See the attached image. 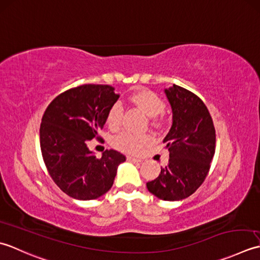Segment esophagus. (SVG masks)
I'll use <instances>...</instances> for the list:
<instances>
[{"mask_svg": "<svg viewBox=\"0 0 260 260\" xmlns=\"http://www.w3.org/2000/svg\"><path fill=\"white\" fill-rule=\"evenodd\" d=\"M126 159H128L129 161H132V162H141L142 159L139 157H132V156H128L126 157Z\"/></svg>", "mask_w": 260, "mask_h": 260, "instance_id": "esophagus-1", "label": "esophagus"}]
</instances>
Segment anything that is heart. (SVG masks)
Returning a JSON list of instances; mask_svg holds the SVG:
<instances>
[{
    "instance_id": "heart-1",
    "label": "heart",
    "mask_w": 260,
    "mask_h": 260,
    "mask_svg": "<svg viewBox=\"0 0 260 260\" xmlns=\"http://www.w3.org/2000/svg\"><path fill=\"white\" fill-rule=\"evenodd\" d=\"M130 102L139 108L141 111L150 116L151 123L156 126H160L164 123L165 116V102L156 92L150 89H138L129 96ZM123 107L120 102H115L108 111L107 123L111 129L119 128L122 122ZM152 141V136L149 134H135L131 131H122L114 137L112 145L116 149L124 152H138L145 146Z\"/></svg>"
}]
</instances>
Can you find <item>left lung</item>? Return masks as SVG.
Returning a JSON list of instances; mask_svg holds the SVG:
<instances>
[{
    "label": "left lung",
    "instance_id": "1",
    "mask_svg": "<svg viewBox=\"0 0 260 260\" xmlns=\"http://www.w3.org/2000/svg\"><path fill=\"white\" fill-rule=\"evenodd\" d=\"M165 93L173 109V125L164 139L169 159L147 188L160 200L179 201L192 195L208 176L215 152V129L198 95L175 84Z\"/></svg>",
    "mask_w": 260,
    "mask_h": 260
}]
</instances>
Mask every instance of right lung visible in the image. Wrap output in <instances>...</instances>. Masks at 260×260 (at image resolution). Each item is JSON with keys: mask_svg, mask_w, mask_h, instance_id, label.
<instances>
[{"mask_svg": "<svg viewBox=\"0 0 260 260\" xmlns=\"http://www.w3.org/2000/svg\"><path fill=\"white\" fill-rule=\"evenodd\" d=\"M110 85H84L67 89L51 101L40 124V148L50 177L68 197L88 201L112 187L116 169L125 160L110 149L98 158L87 148L100 140L108 111L119 95Z\"/></svg>", "mask_w": 260, "mask_h": 260, "instance_id": "obj_1", "label": "right lung"}]
</instances>
